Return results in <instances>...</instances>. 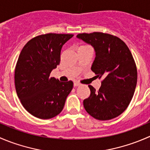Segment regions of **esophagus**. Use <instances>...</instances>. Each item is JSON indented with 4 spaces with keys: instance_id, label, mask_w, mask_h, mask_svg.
Segmentation results:
<instances>
[{
    "instance_id": "obj_1",
    "label": "esophagus",
    "mask_w": 150,
    "mask_h": 150,
    "mask_svg": "<svg viewBox=\"0 0 150 150\" xmlns=\"http://www.w3.org/2000/svg\"><path fill=\"white\" fill-rule=\"evenodd\" d=\"M81 86V83H80L74 82V86H75V87H77V86Z\"/></svg>"
}]
</instances>
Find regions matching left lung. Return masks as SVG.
<instances>
[{"instance_id": "8db88e82", "label": "left lung", "mask_w": 150, "mask_h": 150, "mask_svg": "<svg viewBox=\"0 0 150 150\" xmlns=\"http://www.w3.org/2000/svg\"><path fill=\"white\" fill-rule=\"evenodd\" d=\"M78 39L94 48L91 70L104 80L99 91L88 86L91 94L84 99L88 113L99 120L122 114L131 102L137 83V69L129 48L119 38L103 33H81Z\"/></svg>"}]
</instances>
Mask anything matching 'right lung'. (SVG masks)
I'll return each instance as SVG.
<instances>
[{
    "label": "right lung",
    "mask_w": 150,
    "mask_h": 150,
    "mask_svg": "<svg viewBox=\"0 0 150 150\" xmlns=\"http://www.w3.org/2000/svg\"><path fill=\"white\" fill-rule=\"evenodd\" d=\"M72 34L48 33L29 40L22 48L15 68L16 93L29 113L40 119H50L62 111L73 83L50 78L60 63L63 45Z\"/></svg>",
    "instance_id": "right-lung-1"
}]
</instances>
